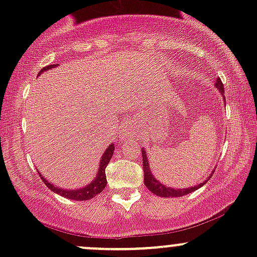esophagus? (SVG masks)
I'll use <instances>...</instances> for the list:
<instances>
[{"instance_id":"obj_1","label":"esophagus","mask_w":257,"mask_h":257,"mask_svg":"<svg viewBox=\"0 0 257 257\" xmlns=\"http://www.w3.org/2000/svg\"><path fill=\"white\" fill-rule=\"evenodd\" d=\"M129 136H131V134H129V132H128V131H125V132H124V134H123L124 139H125V137H126V138H128V137H129Z\"/></svg>"}]
</instances>
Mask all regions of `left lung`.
Instances as JSON below:
<instances>
[{
	"mask_svg": "<svg viewBox=\"0 0 257 257\" xmlns=\"http://www.w3.org/2000/svg\"><path fill=\"white\" fill-rule=\"evenodd\" d=\"M215 87L220 90L221 93H224V85H222L221 79L217 78L216 83H215ZM142 155H143V170H144V184L153 194L158 196H162V198H180L183 195H188V194L193 193V191L198 190L199 188L204 185L206 183L203 181V183L198 184L195 186H190V188H185V189H174V188H169V186L164 185V184L160 183L159 180H157V178H154L153 175L152 170H150V165H149V160H148L147 154H145V150L142 148ZM211 177V175H210ZM209 177V178H210Z\"/></svg>",
	"mask_w": 257,
	"mask_h": 257,
	"instance_id": "8db88e82",
	"label": "left lung"
}]
</instances>
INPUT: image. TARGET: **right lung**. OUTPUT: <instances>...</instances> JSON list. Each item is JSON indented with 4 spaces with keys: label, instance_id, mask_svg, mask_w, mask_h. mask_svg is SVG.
<instances>
[{
    "label": "right lung",
    "instance_id": "right-lung-1",
    "mask_svg": "<svg viewBox=\"0 0 257 257\" xmlns=\"http://www.w3.org/2000/svg\"><path fill=\"white\" fill-rule=\"evenodd\" d=\"M58 64H49V66L45 67L40 71L38 76L43 72L48 71V69L54 68L57 67ZM113 153H114V144H110L109 147L105 149V152L103 153L102 155V159L99 162V168H98V173H97V177H95L94 180L92 181L90 184H88L87 186H83L82 189H74V190H68V189H63V188H59V186H54L53 184H51L46 178H43L41 175V179L43 180V183L46 184L48 189H51L53 193L58 194V195L64 196L67 199H71V200H78V201H83V200H89V199L94 198L95 195H98L99 193H102L103 189L105 188L107 185V177H105V168H107L108 163L109 160L112 159L113 157Z\"/></svg>",
    "mask_w": 257,
    "mask_h": 257
}]
</instances>
